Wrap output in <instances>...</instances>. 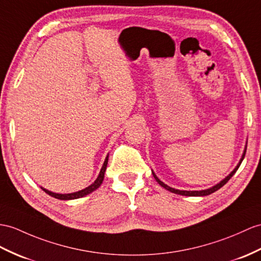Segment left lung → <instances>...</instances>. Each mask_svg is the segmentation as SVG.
I'll return each mask as SVG.
<instances>
[{
	"label": "left lung",
	"instance_id": "8db88e82",
	"mask_svg": "<svg viewBox=\"0 0 261 261\" xmlns=\"http://www.w3.org/2000/svg\"><path fill=\"white\" fill-rule=\"evenodd\" d=\"M246 149H247V142H246V145H245V149H244V152H243V156H241V158H240V161H239V163L237 164V166L234 167V169L231 171V173L228 175V176H226L224 179L222 180H220L218 184H216L215 186H213V187H211V188H207V189H202V190H179V189H175V188H173V187H169V186H167L166 184H164L160 178H158V177L155 175V173L154 171L151 170V173H152V176H154V178L156 179V181L160 184V185L162 186V187H164L165 189H167V190H169V192H171V193H174V194H177V195H181V196H192V197H201V196H207V195H211V194H213V193H215L216 190H218V189H220L222 186L225 185V184L229 180L231 177L234 175V173H236L237 171V169L239 168V166H240V164H241V162L244 161V158H245V155H246Z\"/></svg>",
	"mask_w": 261,
	"mask_h": 261
}]
</instances>
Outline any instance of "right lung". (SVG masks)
Masks as SVG:
<instances>
[{
	"label": "right lung",
	"mask_w": 261,
	"mask_h": 261,
	"mask_svg": "<svg viewBox=\"0 0 261 261\" xmlns=\"http://www.w3.org/2000/svg\"><path fill=\"white\" fill-rule=\"evenodd\" d=\"M107 163H109V155H107L106 158H105L104 164H103V166H101V168H100V171H99V174L97 176V178L95 179V181L93 184H91L90 186L84 188V189H82V190H79V192L71 193V194H57V193L49 192V190L43 188V187H41V188L46 194H48L49 196H52V197H54V198L61 199V200H72V199L82 198V197H84V196H86L88 194L93 193L94 190H96L101 185V182H103V180H104V176H105V170H106V167H107Z\"/></svg>",
	"instance_id": "obj_1"
}]
</instances>
